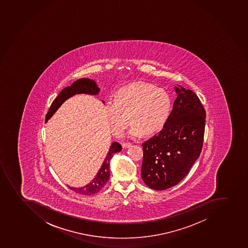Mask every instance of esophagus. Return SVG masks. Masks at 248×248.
I'll list each match as a JSON object with an SVG mask.
<instances>
[{"label":"esophagus","mask_w":248,"mask_h":248,"mask_svg":"<svg viewBox=\"0 0 248 248\" xmlns=\"http://www.w3.org/2000/svg\"><path fill=\"white\" fill-rule=\"evenodd\" d=\"M131 145H132V143H128V142H124V143H122L124 148H129Z\"/></svg>","instance_id":"obj_1"}]
</instances>
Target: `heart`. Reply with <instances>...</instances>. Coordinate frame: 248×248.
<instances>
[{"label":"heart","mask_w":248,"mask_h":248,"mask_svg":"<svg viewBox=\"0 0 248 248\" xmlns=\"http://www.w3.org/2000/svg\"><path fill=\"white\" fill-rule=\"evenodd\" d=\"M171 105V98L164 89L137 83L116 92L114 100L105 104V110L116 136L123 134L130 117V136L140 137L159 132L170 116Z\"/></svg>","instance_id":"1"}]
</instances>
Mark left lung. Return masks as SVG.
Returning <instances> with one entry per match:
<instances>
[{"label": "left lung", "instance_id": "1", "mask_svg": "<svg viewBox=\"0 0 248 248\" xmlns=\"http://www.w3.org/2000/svg\"><path fill=\"white\" fill-rule=\"evenodd\" d=\"M178 95L164 127L142 143L141 176L147 186L165 190L181 181L200 156L206 111L194 92L175 87Z\"/></svg>", "mask_w": 248, "mask_h": 248}]
</instances>
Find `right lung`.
Listing matches in <instances>:
<instances>
[{
    "label": "right lung",
    "instance_id": "right-lung-1",
    "mask_svg": "<svg viewBox=\"0 0 248 248\" xmlns=\"http://www.w3.org/2000/svg\"><path fill=\"white\" fill-rule=\"evenodd\" d=\"M100 92V89L95 84V81L88 78H82L79 80L73 82L71 86L66 87L57 98L52 101L48 112L46 114V121H48L51 116L55 113V111L58 109V108L67 99L73 96L75 94L85 93L90 95H96ZM122 150V147L118 142H113L110 146L108 153L105 157V160L103 162L102 166L100 168L97 174L95 175L93 180L86 186L83 187H71L69 188L72 191H75L76 193L84 195V196H91L93 194L97 193L107 184L110 177V160L113 156L114 154L120 153Z\"/></svg>",
    "mask_w": 248,
    "mask_h": 248
}]
</instances>
